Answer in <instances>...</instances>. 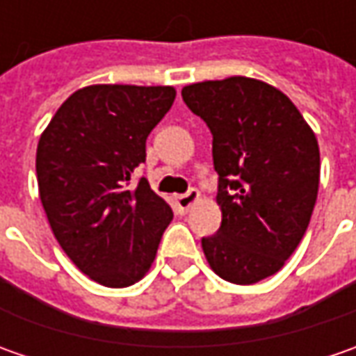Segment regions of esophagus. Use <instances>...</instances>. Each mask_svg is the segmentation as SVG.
Returning a JSON list of instances; mask_svg holds the SVG:
<instances>
[{
    "label": "esophagus",
    "mask_w": 356,
    "mask_h": 356,
    "mask_svg": "<svg viewBox=\"0 0 356 356\" xmlns=\"http://www.w3.org/2000/svg\"><path fill=\"white\" fill-rule=\"evenodd\" d=\"M200 198V192L198 190H188L186 194H178V196H174V202H176V206L182 210V212H186V210H190V206L192 204H196Z\"/></svg>",
    "instance_id": "obj_1"
}]
</instances>
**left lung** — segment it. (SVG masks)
Segmentation results:
<instances>
[{"label":"left lung","mask_w":356,"mask_h":356,"mask_svg":"<svg viewBox=\"0 0 356 356\" xmlns=\"http://www.w3.org/2000/svg\"><path fill=\"white\" fill-rule=\"evenodd\" d=\"M212 132L220 229L202 238L213 271L252 285L277 273L309 226L319 190V144L289 97L264 81L227 76L182 89Z\"/></svg>","instance_id":"1"}]
</instances>
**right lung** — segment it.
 I'll return each mask as SVG.
<instances>
[{
	"label": "right lung",
	"instance_id": "1",
	"mask_svg": "<svg viewBox=\"0 0 356 356\" xmlns=\"http://www.w3.org/2000/svg\"><path fill=\"white\" fill-rule=\"evenodd\" d=\"M174 99V87L90 85L59 106L37 144L49 226L69 259L104 287L143 280L172 222L148 180L130 188V176Z\"/></svg>",
	"mask_w": 356,
	"mask_h": 356
}]
</instances>
